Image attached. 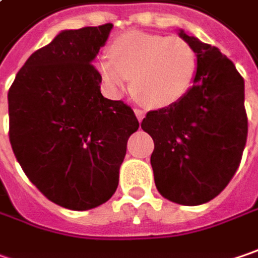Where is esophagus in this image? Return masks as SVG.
<instances>
[{
    "instance_id": "esophagus-1",
    "label": "esophagus",
    "mask_w": 258,
    "mask_h": 258,
    "mask_svg": "<svg viewBox=\"0 0 258 258\" xmlns=\"http://www.w3.org/2000/svg\"><path fill=\"white\" fill-rule=\"evenodd\" d=\"M135 114H136V117H138V120H139V122H141V120L145 117V111L141 109H135Z\"/></svg>"
}]
</instances>
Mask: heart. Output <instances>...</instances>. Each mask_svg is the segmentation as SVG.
<instances>
[{
	"instance_id": "heart-1",
	"label": "heart",
	"mask_w": 258,
	"mask_h": 258,
	"mask_svg": "<svg viewBox=\"0 0 258 258\" xmlns=\"http://www.w3.org/2000/svg\"><path fill=\"white\" fill-rule=\"evenodd\" d=\"M198 53L181 37L127 32L97 62L101 81L119 91L132 78V90L151 107H170L190 91L198 75Z\"/></svg>"
}]
</instances>
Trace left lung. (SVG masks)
Here are the masks:
<instances>
[{
	"mask_svg": "<svg viewBox=\"0 0 258 258\" xmlns=\"http://www.w3.org/2000/svg\"><path fill=\"white\" fill-rule=\"evenodd\" d=\"M198 53L190 91L170 107L151 110L141 127L154 139L151 165L165 199L196 206L216 198L237 173L247 142L244 78L215 46L180 30Z\"/></svg>",
	"mask_w": 258,
	"mask_h": 258,
	"instance_id": "1",
	"label": "left lung"
}]
</instances>
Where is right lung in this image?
<instances>
[{"instance_id": "1", "label": "right lung", "mask_w": 258, "mask_h": 258, "mask_svg": "<svg viewBox=\"0 0 258 258\" xmlns=\"http://www.w3.org/2000/svg\"><path fill=\"white\" fill-rule=\"evenodd\" d=\"M113 24L63 30L37 49L8 90L10 144L47 199L72 211L113 196L139 122L122 100L101 96L91 63Z\"/></svg>"}]
</instances>
